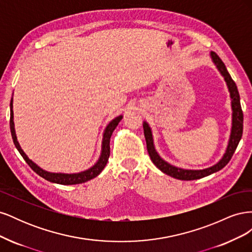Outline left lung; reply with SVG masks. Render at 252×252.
I'll return each mask as SVG.
<instances>
[{"instance_id": "8db88e82", "label": "left lung", "mask_w": 252, "mask_h": 252, "mask_svg": "<svg viewBox=\"0 0 252 252\" xmlns=\"http://www.w3.org/2000/svg\"><path fill=\"white\" fill-rule=\"evenodd\" d=\"M211 58L212 61L215 62L217 65L218 69L220 72L222 73L224 77L228 89H229L230 93V97H231V106H232V129H231V134H230V140L229 143H228V147L225 152V155L223 158L220 161L216 164L215 166L209 167V168H206L203 170H186V169H182L178 168V167H174L168 163H166L164 159L159 158L158 155V152L155 149L154 146V140H152V133H151V129L148 126L146 122H144L143 128H144V134H145V139H146V145H147V151L149 154V157L151 158V161L154 162V164L158 167V168L163 171L164 173L170 175V177L178 179V180H183V181H192V180H197V179H202L204 177H207V175L215 173L229 163L231 159L234 151L238 147L239 142L242 138L243 134V111L241 107V103H240V94L238 88H236V85L234 81L231 79L229 72L227 71L226 66L223 63V61L220 59V57L217 55L216 52L211 51Z\"/></svg>"}]
</instances>
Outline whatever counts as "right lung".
<instances>
[{
  "instance_id": "obj_1",
  "label": "right lung",
  "mask_w": 252,
  "mask_h": 252,
  "mask_svg": "<svg viewBox=\"0 0 252 252\" xmlns=\"http://www.w3.org/2000/svg\"><path fill=\"white\" fill-rule=\"evenodd\" d=\"M122 116L116 118L114 120H112L110 123L108 124V126L106 127L104 134H103V143H102V154L98 161L96 162V164H94V166L91 167L88 170H85L80 173H73V174H65V173H51V172H47L43 169H41L39 166L35 165L32 161L27 158V156L24 154L20 147V145L17 141V136H16V131H14V124H13V111H12V100L10 102V131H11V136L14 145H16L17 149L19 150V152L21 154V156L23 157V158L25 159L26 163L30 166L35 173H37L42 177L43 179L47 180L49 182L52 183H57V184H62V185H74V184H82V183H85L91 179L95 178L96 175L100 174L102 172V170L104 169V167L106 166L108 162V158L110 156V138L111 134L113 132L114 129L118 126V124L120 123V121L122 120Z\"/></svg>"
}]
</instances>
